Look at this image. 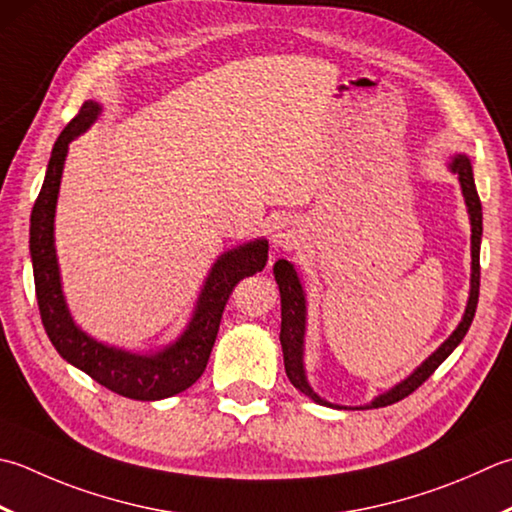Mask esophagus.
<instances>
[{"instance_id": "34e87169", "label": "esophagus", "mask_w": 512, "mask_h": 512, "mask_svg": "<svg viewBox=\"0 0 512 512\" xmlns=\"http://www.w3.org/2000/svg\"><path fill=\"white\" fill-rule=\"evenodd\" d=\"M299 242H302V228L295 222V219H279V222L273 226V246L290 250L297 248Z\"/></svg>"}]
</instances>
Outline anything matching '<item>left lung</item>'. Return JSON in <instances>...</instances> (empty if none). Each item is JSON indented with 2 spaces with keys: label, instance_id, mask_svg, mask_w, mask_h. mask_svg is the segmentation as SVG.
<instances>
[{
  "label": "left lung",
  "instance_id": "left-lung-1",
  "mask_svg": "<svg viewBox=\"0 0 512 512\" xmlns=\"http://www.w3.org/2000/svg\"><path fill=\"white\" fill-rule=\"evenodd\" d=\"M450 170L459 177V184H462V193L468 206V215H470V255H473V273H470V295H468V304H466V313L462 317V322L453 330L446 342L439 346L433 355H430L426 362L419 366L413 375H408L404 382H399L386 393L377 395L373 402L359 408H382L399 402V399L408 397L413 390L422 386L426 379L435 373L437 366L444 362V359L453 353V350L459 346V342L466 337L470 324H473L475 310H477V299H479V244H482V202H479L477 188H475V179H473V166H470V159L466 155H455L450 159ZM273 273L279 286V295H282V333H279V342H282L284 350V368L286 375L297 390H302L304 395L313 399L315 404L330 406V408H342V406H333L328 404L326 399L319 397L313 388H310L308 379H306V370H304V333H306V297H304V288L299 284V277L295 273V268L286 259H279V262L273 266Z\"/></svg>",
  "mask_w": 512,
  "mask_h": 512
}]
</instances>
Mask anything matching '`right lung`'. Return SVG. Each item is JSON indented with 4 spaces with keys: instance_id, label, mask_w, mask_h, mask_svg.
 <instances>
[{
    "instance_id": "add662e5",
    "label": "right lung",
    "mask_w": 512,
    "mask_h": 512,
    "mask_svg": "<svg viewBox=\"0 0 512 512\" xmlns=\"http://www.w3.org/2000/svg\"><path fill=\"white\" fill-rule=\"evenodd\" d=\"M99 113H102V106L88 99L57 137L42 190L30 213V259H33L39 315H42L48 339L68 364L84 370L97 384L117 395L139 399V402H155V399L182 393L202 377L228 297L244 277L264 270L268 262V242L255 239L217 257L197 297V306L186 330L177 337V342L164 350L139 355L124 348L106 346L86 335L70 317L62 293L55 253V206L68 144L82 135Z\"/></svg>"
}]
</instances>
